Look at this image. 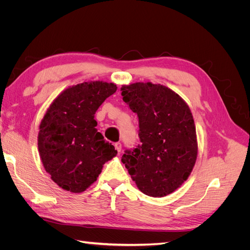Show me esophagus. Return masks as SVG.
<instances>
[{
	"instance_id": "1",
	"label": "esophagus",
	"mask_w": 250,
	"mask_h": 250,
	"mask_svg": "<svg viewBox=\"0 0 250 250\" xmlns=\"http://www.w3.org/2000/svg\"><path fill=\"white\" fill-rule=\"evenodd\" d=\"M115 148H116V150L118 151V152H120L121 149H122V144H121L120 142L116 143V144H115Z\"/></svg>"
}]
</instances>
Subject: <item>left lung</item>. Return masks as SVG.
Wrapping results in <instances>:
<instances>
[{"label": "left lung", "mask_w": 250, "mask_h": 250, "mask_svg": "<svg viewBox=\"0 0 250 250\" xmlns=\"http://www.w3.org/2000/svg\"><path fill=\"white\" fill-rule=\"evenodd\" d=\"M121 90L138 115L141 141L125 151L122 162L141 192L164 197L185 183L197 158L192 112L175 92L161 84L137 82Z\"/></svg>", "instance_id": "1"}]
</instances>
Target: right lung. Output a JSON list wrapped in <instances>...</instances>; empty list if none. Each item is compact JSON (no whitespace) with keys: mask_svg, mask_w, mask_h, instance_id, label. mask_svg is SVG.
Listing matches in <instances>:
<instances>
[{"mask_svg":"<svg viewBox=\"0 0 250 250\" xmlns=\"http://www.w3.org/2000/svg\"><path fill=\"white\" fill-rule=\"evenodd\" d=\"M117 85L102 81L70 86L42 120L39 151L44 169L63 190L81 193L94 184L103 165L117 155L97 130L94 115Z\"/></svg>","mask_w":250,"mask_h":250,"instance_id":"1","label":"right lung"}]
</instances>
